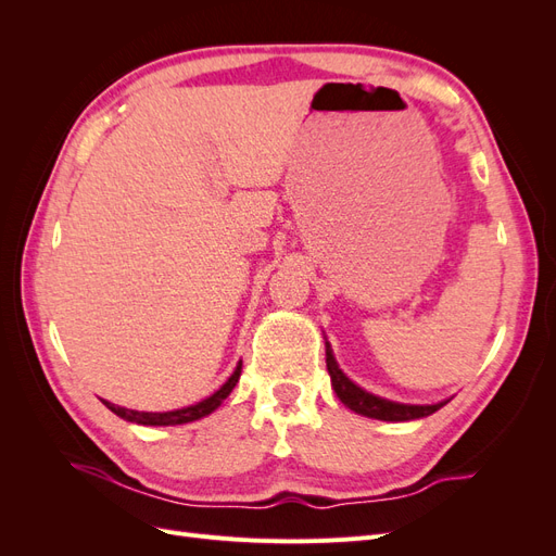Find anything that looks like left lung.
<instances>
[{"instance_id":"obj_1","label":"left lung","mask_w":556,"mask_h":556,"mask_svg":"<svg viewBox=\"0 0 556 556\" xmlns=\"http://www.w3.org/2000/svg\"><path fill=\"white\" fill-rule=\"evenodd\" d=\"M327 371L331 376V384H333L336 396H339L350 410H355L364 417L384 419V422H408V419L427 417L439 408H443L447 403V401H441V403H433V406H406V403H394V401H387V399H380V396L364 392L362 387L352 382L341 371L339 364H336L329 343H327Z\"/></svg>"}]
</instances>
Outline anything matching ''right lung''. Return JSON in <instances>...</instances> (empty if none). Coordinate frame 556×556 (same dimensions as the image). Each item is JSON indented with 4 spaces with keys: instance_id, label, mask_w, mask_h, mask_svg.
Wrapping results in <instances>:
<instances>
[{
    "instance_id": "add662e5",
    "label": "right lung",
    "mask_w": 556,
    "mask_h": 556,
    "mask_svg": "<svg viewBox=\"0 0 556 556\" xmlns=\"http://www.w3.org/2000/svg\"><path fill=\"white\" fill-rule=\"evenodd\" d=\"M241 378V364L237 366V371L231 374V378L217 390L215 394H211L208 399L194 403V406L188 408H180V410H169V413H139V410H129V408H121V406H113V403L104 401V406L109 410H113L117 417L127 419V422H137V425H150V427H172V425H185V422H194L199 417H206L211 415L220 403L229 396V392L237 387Z\"/></svg>"
}]
</instances>
